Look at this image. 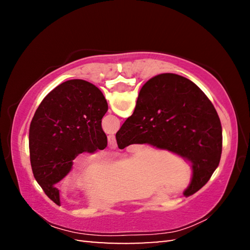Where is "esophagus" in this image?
I'll list each match as a JSON object with an SVG mask.
<instances>
[{"instance_id": "34e87169", "label": "esophagus", "mask_w": 250, "mask_h": 250, "mask_svg": "<svg viewBox=\"0 0 250 250\" xmlns=\"http://www.w3.org/2000/svg\"><path fill=\"white\" fill-rule=\"evenodd\" d=\"M108 146L109 147H111V149H115L117 147V142H116V138L115 135H109L108 137Z\"/></svg>"}]
</instances>
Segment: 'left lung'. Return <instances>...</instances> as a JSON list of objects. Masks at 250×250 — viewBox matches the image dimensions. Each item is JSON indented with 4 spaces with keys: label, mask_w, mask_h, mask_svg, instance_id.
<instances>
[{
    "label": "left lung",
    "mask_w": 250,
    "mask_h": 250,
    "mask_svg": "<svg viewBox=\"0 0 250 250\" xmlns=\"http://www.w3.org/2000/svg\"><path fill=\"white\" fill-rule=\"evenodd\" d=\"M107 110V100L95 84L71 79L50 91L35 111L28 138L32 171L55 204L61 205L55 184L70 172L76 156L107 146L101 128Z\"/></svg>",
    "instance_id": "obj_1"
}]
</instances>
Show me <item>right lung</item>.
<instances>
[{"instance_id":"right-lung-1","label":"right lung","mask_w":250,"mask_h":250,"mask_svg":"<svg viewBox=\"0 0 250 250\" xmlns=\"http://www.w3.org/2000/svg\"><path fill=\"white\" fill-rule=\"evenodd\" d=\"M119 149L150 145L191 163L185 196L202 188L222 154V125L213 104L191 80L161 74L143 84L132 113L116 134Z\"/></svg>"}]
</instances>
